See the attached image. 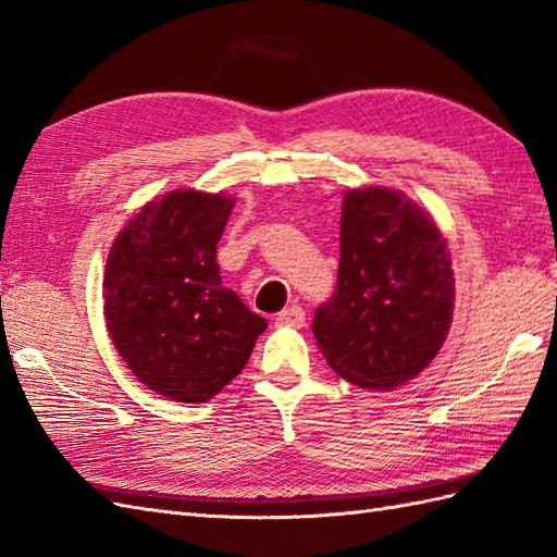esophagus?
<instances>
[{
  "label": "esophagus",
  "mask_w": 557,
  "mask_h": 557,
  "mask_svg": "<svg viewBox=\"0 0 557 557\" xmlns=\"http://www.w3.org/2000/svg\"><path fill=\"white\" fill-rule=\"evenodd\" d=\"M277 324H287V326H304L306 324V310L301 306H289L284 308L277 315Z\"/></svg>",
  "instance_id": "esophagus-1"
}]
</instances>
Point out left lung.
I'll use <instances>...</instances> for the list:
<instances>
[{
	"label": "left lung",
	"mask_w": 557,
	"mask_h": 557,
	"mask_svg": "<svg viewBox=\"0 0 557 557\" xmlns=\"http://www.w3.org/2000/svg\"><path fill=\"white\" fill-rule=\"evenodd\" d=\"M454 273L431 213L388 188L348 190L334 296L312 334L338 376L388 391L417 379L451 324Z\"/></svg>",
	"instance_id": "8db88e82"
}]
</instances>
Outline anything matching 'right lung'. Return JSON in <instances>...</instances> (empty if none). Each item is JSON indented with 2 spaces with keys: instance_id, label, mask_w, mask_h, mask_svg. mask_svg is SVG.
Segmentation results:
<instances>
[{
  "instance_id": "obj_1",
  "label": "right lung",
  "mask_w": 557,
  "mask_h": 557,
  "mask_svg": "<svg viewBox=\"0 0 557 557\" xmlns=\"http://www.w3.org/2000/svg\"><path fill=\"white\" fill-rule=\"evenodd\" d=\"M233 197L171 190L140 209L103 277L112 344L134 376L176 403H207L251 358L268 322L223 287L216 245Z\"/></svg>"
}]
</instances>
